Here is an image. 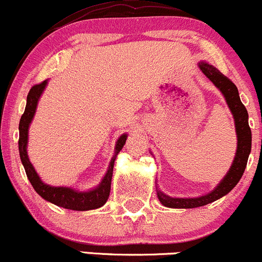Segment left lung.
Here are the masks:
<instances>
[{"mask_svg": "<svg viewBox=\"0 0 262 262\" xmlns=\"http://www.w3.org/2000/svg\"><path fill=\"white\" fill-rule=\"evenodd\" d=\"M200 70L205 74V76L209 80L213 81V84L223 93L225 100L228 103V107L230 108V112L233 113L235 122V131H237V152H235L234 160L230 167L229 172L227 173L222 182L219 183L218 187L210 193L201 198L195 199H174L169 198V196L164 195L163 192L158 191V198L159 201L167 208H174V209H192L199 208V206L208 205V204L213 203V201L218 200L227 195L234 186L239 182L241 177H242L243 172L247 165L248 155L251 151V128L248 126V113L245 105L242 104L239 99V94H238V89L232 80L228 79L227 76L222 74L219 70L211 64L201 62Z\"/></svg>", "mask_w": 262, "mask_h": 262, "instance_id": "8db88e82", "label": "left lung"}]
</instances>
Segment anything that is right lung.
Listing matches in <instances>:
<instances>
[{
	"instance_id": "obj_1",
	"label": "right lung",
	"mask_w": 262,
	"mask_h": 262,
	"mask_svg": "<svg viewBox=\"0 0 262 262\" xmlns=\"http://www.w3.org/2000/svg\"><path fill=\"white\" fill-rule=\"evenodd\" d=\"M47 85V80L39 82V84L34 85L30 89L29 94L27 98V107H25L24 115L20 118L19 123V152L20 159H21L23 165L27 172L28 180L30 181L34 190L39 193L44 200L49 201V203L54 204L61 208L70 209V210H92V209H98L105 204V201L110 198L111 192V182H112V174H113V165H115L116 155L120 152L125 145L127 135H122L118 139L117 145H116V155L111 160L110 169H108L107 174L103 178L100 185L98 186L95 190L89 191V192H77V191L72 190V188L67 187H52V186L46 185L40 181L38 177L37 172L33 168L32 163H30L29 158H28L27 152V144H28V128H29L30 122H32L33 117H34L35 110H37L38 100L42 95L44 88Z\"/></svg>"
}]
</instances>
